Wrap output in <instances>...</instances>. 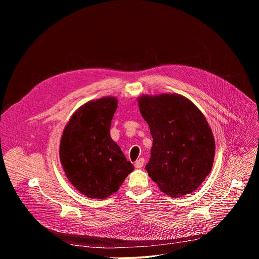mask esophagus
<instances>
[{"instance_id": "34e87169", "label": "esophagus", "mask_w": 259, "mask_h": 259, "mask_svg": "<svg viewBox=\"0 0 259 259\" xmlns=\"http://www.w3.org/2000/svg\"><path fill=\"white\" fill-rule=\"evenodd\" d=\"M143 164H144V159H143V158H140V159L136 160L134 166H135L136 168H141V167L143 166Z\"/></svg>"}]
</instances>
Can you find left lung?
I'll use <instances>...</instances> for the list:
<instances>
[{
	"mask_svg": "<svg viewBox=\"0 0 259 259\" xmlns=\"http://www.w3.org/2000/svg\"><path fill=\"white\" fill-rule=\"evenodd\" d=\"M140 114L153 136L145 166L164 194L183 197L196 191L211 172L215 139L201 110L176 93L140 95Z\"/></svg>",
	"mask_w": 259,
	"mask_h": 259,
	"instance_id": "left-lung-1",
	"label": "left lung"
}]
</instances>
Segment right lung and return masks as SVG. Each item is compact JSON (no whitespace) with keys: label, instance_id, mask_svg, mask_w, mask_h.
<instances>
[{"label":"right lung","instance_id":"add662e5","mask_svg":"<svg viewBox=\"0 0 259 259\" xmlns=\"http://www.w3.org/2000/svg\"><path fill=\"white\" fill-rule=\"evenodd\" d=\"M118 98L105 96L81 105L66 123L59 145L63 171L81 194L105 199L118 192L134 170L112 139L110 124Z\"/></svg>","mask_w":259,"mask_h":259}]
</instances>
